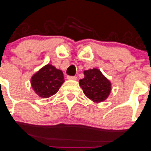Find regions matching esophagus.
Returning a JSON list of instances; mask_svg holds the SVG:
<instances>
[{"mask_svg":"<svg viewBox=\"0 0 151 151\" xmlns=\"http://www.w3.org/2000/svg\"><path fill=\"white\" fill-rule=\"evenodd\" d=\"M67 79H68V80H77V77H75V76H68Z\"/></svg>","mask_w":151,"mask_h":151,"instance_id":"esophagus-1","label":"esophagus"}]
</instances>
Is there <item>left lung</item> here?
<instances>
[{"label":"left lung","instance_id":"8db88e82","mask_svg":"<svg viewBox=\"0 0 151 151\" xmlns=\"http://www.w3.org/2000/svg\"><path fill=\"white\" fill-rule=\"evenodd\" d=\"M84 78L80 80V87L86 96L95 103H101L110 95L111 82L99 69L92 68L83 71Z\"/></svg>","mask_w":151,"mask_h":151}]
</instances>
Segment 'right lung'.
Segmentation results:
<instances>
[{"label":"right lung","instance_id":"1","mask_svg":"<svg viewBox=\"0 0 151 151\" xmlns=\"http://www.w3.org/2000/svg\"><path fill=\"white\" fill-rule=\"evenodd\" d=\"M64 82L63 71L50 64L43 66L30 79L33 91L42 98H50L55 95Z\"/></svg>","mask_w":151,"mask_h":151}]
</instances>
